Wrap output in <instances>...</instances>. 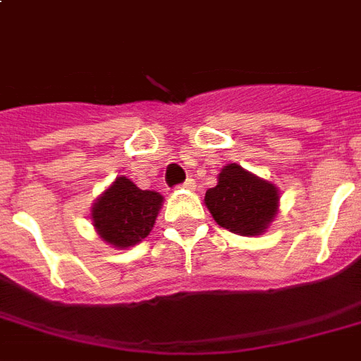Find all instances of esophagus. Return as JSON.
<instances>
[{"label": "esophagus", "mask_w": 361, "mask_h": 361, "mask_svg": "<svg viewBox=\"0 0 361 361\" xmlns=\"http://www.w3.org/2000/svg\"><path fill=\"white\" fill-rule=\"evenodd\" d=\"M180 187H183V189H195V187H197V183H195V180H192V178H187V180L183 181Z\"/></svg>", "instance_id": "1"}]
</instances>
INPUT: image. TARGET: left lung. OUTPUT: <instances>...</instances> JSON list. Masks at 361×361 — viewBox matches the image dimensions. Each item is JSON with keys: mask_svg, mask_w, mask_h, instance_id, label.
Here are the masks:
<instances>
[{"mask_svg": "<svg viewBox=\"0 0 361 361\" xmlns=\"http://www.w3.org/2000/svg\"><path fill=\"white\" fill-rule=\"evenodd\" d=\"M204 202L219 226L241 236H257L274 221L279 195L274 183L228 164L221 170L219 183L206 191Z\"/></svg>", "mask_w": 361, "mask_h": 361, "instance_id": "1", "label": "left lung"}]
</instances>
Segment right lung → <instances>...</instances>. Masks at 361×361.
Listing matches in <instances>:
<instances>
[{
    "instance_id": "1",
    "label": "right lung",
    "mask_w": 361,
    "mask_h": 361,
    "mask_svg": "<svg viewBox=\"0 0 361 361\" xmlns=\"http://www.w3.org/2000/svg\"><path fill=\"white\" fill-rule=\"evenodd\" d=\"M161 202L159 192L142 191L121 176L92 208L93 226L110 245H136L152 231Z\"/></svg>"
}]
</instances>
